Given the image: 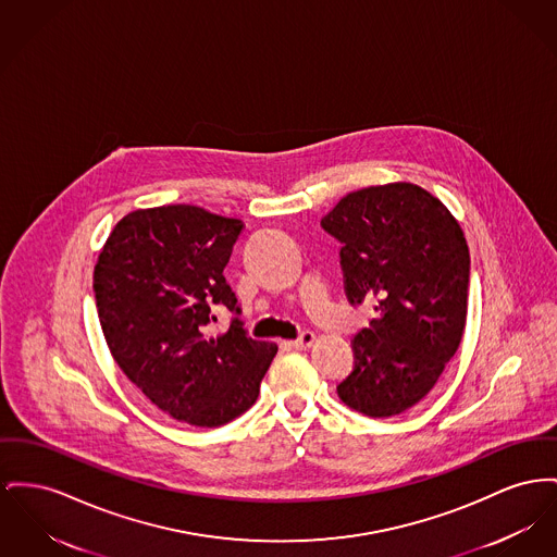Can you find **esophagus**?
I'll list each match as a JSON object with an SVG mask.
<instances>
[{
	"label": "esophagus",
	"instance_id": "1",
	"mask_svg": "<svg viewBox=\"0 0 557 557\" xmlns=\"http://www.w3.org/2000/svg\"><path fill=\"white\" fill-rule=\"evenodd\" d=\"M313 341H315V334L309 332V330H305V332H300L298 338L290 341V347H293V349H307V347L313 345Z\"/></svg>",
	"mask_w": 557,
	"mask_h": 557
}]
</instances>
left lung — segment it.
<instances>
[{
    "instance_id": "1",
    "label": "left lung",
    "mask_w": 557,
    "mask_h": 557,
    "mask_svg": "<svg viewBox=\"0 0 557 557\" xmlns=\"http://www.w3.org/2000/svg\"><path fill=\"white\" fill-rule=\"evenodd\" d=\"M322 227L341 246L351 305L379 313L354 336V370L338 397L372 419L395 417L433 389L457 354L469 248L450 210L419 185L389 183L343 197Z\"/></svg>"
}]
</instances>
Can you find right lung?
I'll use <instances>...</instances> for the list:
<instances>
[{"label":"right lung","instance_id":"right-lung-1","mask_svg":"<svg viewBox=\"0 0 557 557\" xmlns=\"http://www.w3.org/2000/svg\"><path fill=\"white\" fill-rule=\"evenodd\" d=\"M244 223L172 203L126 214L95 267V298L109 351L132 383L172 419L221 426L259 397L275 343L255 341L223 271ZM236 315L209 334L215 311Z\"/></svg>","mask_w":557,"mask_h":557}]
</instances>
